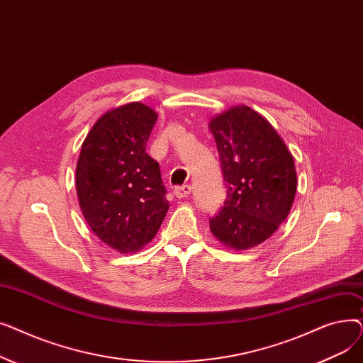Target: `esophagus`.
Segmentation results:
<instances>
[{
  "instance_id": "esophagus-1",
  "label": "esophagus",
  "mask_w": 363,
  "mask_h": 363,
  "mask_svg": "<svg viewBox=\"0 0 363 363\" xmlns=\"http://www.w3.org/2000/svg\"><path fill=\"white\" fill-rule=\"evenodd\" d=\"M174 193L178 199H184L191 194V185H182V186H177L174 189Z\"/></svg>"
}]
</instances>
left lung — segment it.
Segmentation results:
<instances>
[{
	"mask_svg": "<svg viewBox=\"0 0 363 363\" xmlns=\"http://www.w3.org/2000/svg\"><path fill=\"white\" fill-rule=\"evenodd\" d=\"M211 128L226 182V201L211 218L216 240L249 250L287 219L297 189L294 159L274 126L247 106L215 116Z\"/></svg>",
	"mask_w": 363,
	"mask_h": 363,
	"instance_id": "1",
	"label": "left lung"
}]
</instances>
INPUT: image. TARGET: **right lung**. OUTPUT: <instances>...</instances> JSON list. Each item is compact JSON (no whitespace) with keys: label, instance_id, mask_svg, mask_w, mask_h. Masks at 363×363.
<instances>
[{"label":"right lung","instance_id":"add662e5","mask_svg":"<svg viewBox=\"0 0 363 363\" xmlns=\"http://www.w3.org/2000/svg\"><path fill=\"white\" fill-rule=\"evenodd\" d=\"M157 113L143 103L95 122L76 166V193L92 233L116 252L135 253L157 234L169 201L160 167L145 145Z\"/></svg>","mask_w":363,"mask_h":363}]
</instances>
